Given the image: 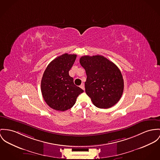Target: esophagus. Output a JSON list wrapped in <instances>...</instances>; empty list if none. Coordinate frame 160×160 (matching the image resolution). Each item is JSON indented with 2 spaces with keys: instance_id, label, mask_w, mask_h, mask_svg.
<instances>
[{
  "instance_id": "1",
  "label": "esophagus",
  "mask_w": 160,
  "mask_h": 160,
  "mask_svg": "<svg viewBox=\"0 0 160 160\" xmlns=\"http://www.w3.org/2000/svg\"><path fill=\"white\" fill-rule=\"evenodd\" d=\"M80 88H81L82 89L85 90V86H84V84H83V83H82V84L80 85Z\"/></svg>"
}]
</instances>
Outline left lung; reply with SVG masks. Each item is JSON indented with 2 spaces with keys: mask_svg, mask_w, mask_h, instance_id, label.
Instances as JSON below:
<instances>
[{
  "mask_svg": "<svg viewBox=\"0 0 160 160\" xmlns=\"http://www.w3.org/2000/svg\"><path fill=\"white\" fill-rule=\"evenodd\" d=\"M80 63L85 69L86 94L98 108L107 109L117 103L123 91V77L118 66L102 55L83 56Z\"/></svg>",
  "mask_w": 160,
  "mask_h": 160,
  "instance_id": "1",
  "label": "left lung"
}]
</instances>
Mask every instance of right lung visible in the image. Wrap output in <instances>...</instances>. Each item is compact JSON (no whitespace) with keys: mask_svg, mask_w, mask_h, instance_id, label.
<instances>
[{"mask_svg":"<svg viewBox=\"0 0 160 160\" xmlns=\"http://www.w3.org/2000/svg\"><path fill=\"white\" fill-rule=\"evenodd\" d=\"M77 55L64 53L55 58L46 68L41 83L42 97L53 110L64 111L71 108L77 97L83 92L74 85L69 71Z\"/></svg>","mask_w":160,"mask_h":160,"instance_id":"right-lung-1","label":"right lung"}]
</instances>
